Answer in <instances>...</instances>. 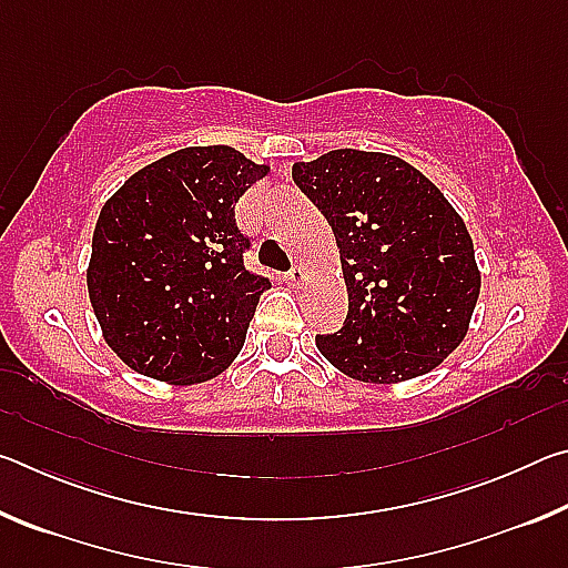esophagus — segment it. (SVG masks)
<instances>
[{"mask_svg": "<svg viewBox=\"0 0 568 568\" xmlns=\"http://www.w3.org/2000/svg\"><path fill=\"white\" fill-rule=\"evenodd\" d=\"M285 281L291 285H301L305 281V267L303 265H293L291 271L285 273Z\"/></svg>", "mask_w": 568, "mask_h": 568, "instance_id": "1", "label": "esophagus"}]
</instances>
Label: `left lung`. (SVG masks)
<instances>
[{
	"instance_id": "1",
	"label": "left lung",
	"mask_w": 568,
	"mask_h": 568,
	"mask_svg": "<svg viewBox=\"0 0 568 568\" xmlns=\"http://www.w3.org/2000/svg\"><path fill=\"white\" fill-rule=\"evenodd\" d=\"M295 185L341 247L348 315L315 345L345 376L398 383L434 371L458 348L480 275L464 220L406 160L333 150L295 162Z\"/></svg>"
}]
</instances>
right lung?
Here are the masks:
<instances>
[{
    "instance_id": "add662e5",
    "label": "right lung",
    "mask_w": 568,
    "mask_h": 568,
    "mask_svg": "<svg viewBox=\"0 0 568 568\" xmlns=\"http://www.w3.org/2000/svg\"><path fill=\"white\" fill-rule=\"evenodd\" d=\"M267 175L227 145L185 148L124 182L92 235L88 287L104 341L132 371L200 383L233 363L257 301L235 203Z\"/></svg>"
}]
</instances>
